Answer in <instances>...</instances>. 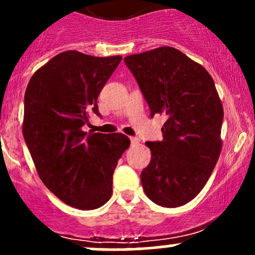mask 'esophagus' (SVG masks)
Returning <instances> with one entry per match:
<instances>
[{"mask_svg": "<svg viewBox=\"0 0 255 255\" xmlns=\"http://www.w3.org/2000/svg\"><path fill=\"white\" fill-rule=\"evenodd\" d=\"M138 142H139V139H138V138H135V137L130 138V143H132V145H135Z\"/></svg>", "mask_w": 255, "mask_h": 255, "instance_id": "obj_1", "label": "esophagus"}]
</instances>
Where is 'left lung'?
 Returning a JSON list of instances; mask_svg holds the SVG:
<instances>
[{"label": "left lung", "instance_id": "obj_1", "mask_svg": "<svg viewBox=\"0 0 255 255\" xmlns=\"http://www.w3.org/2000/svg\"><path fill=\"white\" fill-rule=\"evenodd\" d=\"M150 109L166 115L161 142L151 151L140 180L146 196L179 207L204 189L222 150L223 106L212 76L180 50L160 47L125 58Z\"/></svg>", "mask_w": 255, "mask_h": 255}]
</instances>
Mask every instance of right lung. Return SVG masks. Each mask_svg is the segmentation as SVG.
Listing matches in <instances>:
<instances>
[{
	"label": "right lung",
	"mask_w": 255,
	"mask_h": 255,
	"mask_svg": "<svg viewBox=\"0 0 255 255\" xmlns=\"http://www.w3.org/2000/svg\"><path fill=\"white\" fill-rule=\"evenodd\" d=\"M122 56L58 54L38 69L24 94L23 137L37 173L58 199L95 210L112 195V176L130 140L122 133H87L90 112Z\"/></svg>",
	"instance_id": "add662e5"
}]
</instances>
